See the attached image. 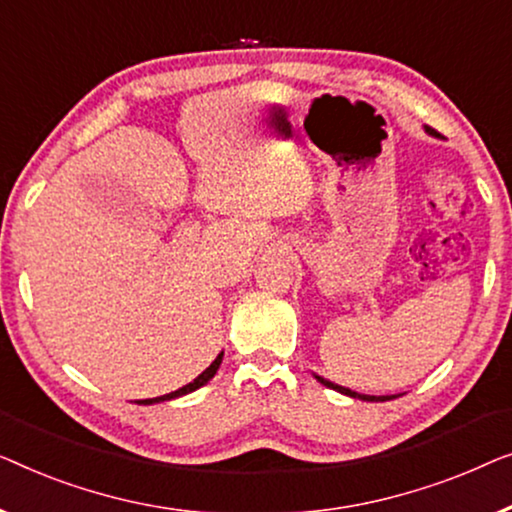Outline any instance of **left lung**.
<instances>
[{
  "label": "left lung",
  "mask_w": 512,
  "mask_h": 512,
  "mask_svg": "<svg viewBox=\"0 0 512 512\" xmlns=\"http://www.w3.org/2000/svg\"><path fill=\"white\" fill-rule=\"evenodd\" d=\"M424 132L431 134V136H438L431 127H424ZM313 376L318 378V383L329 387V390H336V392H341V394H345V397H352V399H362V401H390V399H397V397H394V394H385V397H373V394H359V392H355V390H350V387H343V385L331 383V380L318 376V373H313Z\"/></svg>",
  "instance_id": "left-lung-1"
}]
</instances>
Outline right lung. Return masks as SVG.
<instances>
[{"mask_svg": "<svg viewBox=\"0 0 512 512\" xmlns=\"http://www.w3.org/2000/svg\"><path fill=\"white\" fill-rule=\"evenodd\" d=\"M222 355H225V352H220L218 357H215V362L208 366V369L204 371V373H199L197 378L192 380V383H187V385H183L181 390H176V392H171V394H164V397H157V399H143V401H139V403H143V406H150V403H162V401H171V399H178V397H185V394H190V392H194V390H199V387H204L208 380H211L215 373H218V369H220V364H222Z\"/></svg>", "mask_w": 512, "mask_h": 512, "instance_id": "obj_1", "label": "right lung"}]
</instances>
